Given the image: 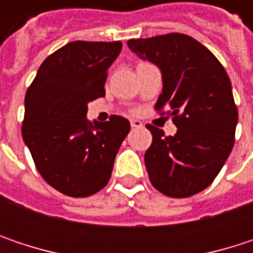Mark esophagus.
<instances>
[{
	"instance_id": "esophagus-1",
	"label": "esophagus",
	"mask_w": 253,
	"mask_h": 253,
	"mask_svg": "<svg viewBox=\"0 0 253 253\" xmlns=\"http://www.w3.org/2000/svg\"><path fill=\"white\" fill-rule=\"evenodd\" d=\"M130 126L134 127V128H139V127L143 126V125H142L140 120H136V119H134V120H130Z\"/></svg>"
}]
</instances>
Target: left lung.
Returning a JSON list of instances; mask_svg holds the SVG:
<instances>
[{"label":"left lung","instance_id":"left-lung-1","mask_svg":"<svg viewBox=\"0 0 253 253\" xmlns=\"http://www.w3.org/2000/svg\"><path fill=\"white\" fill-rule=\"evenodd\" d=\"M127 45L161 70L155 110L170 107L167 114L177 127L174 136H166L146 126L152 133L145 152L149 180L171 198L199 193L214 181L234 145L237 107L227 73L208 48L183 33L130 39Z\"/></svg>","mask_w":253,"mask_h":253}]
</instances>
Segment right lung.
<instances>
[{
    "instance_id": "add662e5",
    "label": "right lung",
    "mask_w": 253,
    "mask_h": 253,
    "mask_svg": "<svg viewBox=\"0 0 253 253\" xmlns=\"http://www.w3.org/2000/svg\"><path fill=\"white\" fill-rule=\"evenodd\" d=\"M120 51V41L70 42L41 64L26 92L23 140L39 174L67 196L105 187L130 131L122 116L105 123L86 119L87 104L105 96L107 70Z\"/></svg>"
}]
</instances>
